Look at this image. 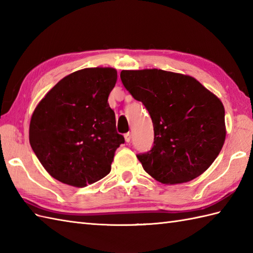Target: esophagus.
<instances>
[{"label":"esophagus","mask_w":253,"mask_h":253,"mask_svg":"<svg viewBox=\"0 0 253 253\" xmlns=\"http://www.w3.org/2000/svg\"><path fill=\"white\" fill-rule=\"evenodd\" d=\"M125 140H126V142H129L130 140H131V132H126L125 133Z\"/></svg>","instance_id":"1"}]
</instances>
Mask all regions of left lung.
<instances>
[{
  "mask_svg": "<svg viewBox=\"0 0 253 253\" xmlns=\"http://www.w3.org/2000/svg\"><path fill=\"white\" fill-rule=\"evenodd\" d=\"M121 79L153 123V147L137 155L143 169L162 184L186 182L206 171L226 136L221 100L193 77L162 69L122 71Z\"/></svg>",
  "mask_w": 253,
  "mask_h": 253,
  "instance_id": "left-lung-1",
  "label": "left lung"
}]
</instances>
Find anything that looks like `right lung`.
<instances>
[{
    "instance_id": "obj_1",
    "label": "right lung",
    "mask_w": 253,
    "mask_h": 253,
    "mask_svg": "<svg viewBox=\"0 0 253 253\" xmlns=\"http://www.w3.org/2000/svg\"><path fill=\"white\" fill-rule=\"evenodd\" d=\"M116 80L114 68H84L60 80L37 105L30 146L53 178L84 187L111 171L116 149L125 142L107 103Z\"/></svg>"
}]
</instances>
